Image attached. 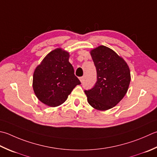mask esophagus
I'll return each instance as SVG.
<instances>
[{
    "mask_svg": "<svg viewBox=\"0 0 157 157\" xmlns=\"http://www.w3.org/2000/svg\"><path fill=\"white\" fill-rule=\"evenodd\" d=\"M84 77H80V78H79V80H80L81 82H83V81H84Z\"/></svg>",
    "mask_w": 157,
    "mask_h": 157,
    "instance_id": "esophagus-1",
    "label": "esophagus"
}]
</instances>
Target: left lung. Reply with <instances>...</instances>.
Masks as SVG:
<instances>
[{"instance_id": "1", "label": "left lung", "mask_w": 157, "mask_h": 157, "mask_svg": "<svg viewBox=\"0 0 157 157\" xmlns=\"http://www.w3.org/2000/svg\"><path fill=\"white\" fill-rule=\"evenodd\" d=\"M96 67L97 81L94 86L84 93L88 103L97 110L112 108L127 93L131 82L130 69L125 60L104 45L90 51Z\"/></svg>"}]
</instances>
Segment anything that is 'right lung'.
<instances>
[{
    "mask_svg": "<svg viewBox=\"0 0 157 157\" xmlns=\"http://www.w3.org/2000/svg\"><path fill=\"white\" fill-rule=\"evenodd\" d=\"M69 53L56 48L47 54L33 73V88L37 99L50 107L63 104L77 85L80 84L69 62Z\"/></svg>",
    "mask_w": 157,
    "mask_h": 157,
    "instance_id": "right-lung-1",
    "label": "right lung"
}]
</instances>
